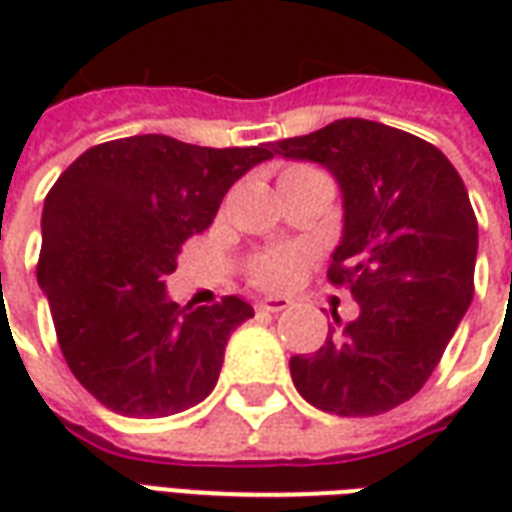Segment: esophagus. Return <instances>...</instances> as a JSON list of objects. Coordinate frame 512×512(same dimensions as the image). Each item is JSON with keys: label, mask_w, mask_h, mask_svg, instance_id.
Here are the masks:
<instances>
[{"label": "esophagus", "mask_w": 512, "mask_h": 512, "mask_svg": "<svg viewBox=\"0 0 512 512\" xmlns=\"http://www.w3.org/2000/svg\"><path fill=\"white\" fill-rule=\"evenodd\" d=\"M255 307L263 312H282L290 307V299H285V296H266V299L257 301Z\"/></svg>", "instance_id": "esophagus-1"}]
</instances>
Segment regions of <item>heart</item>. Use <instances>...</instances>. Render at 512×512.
Segmentation results:
<instances>
[{
  "label": "heart",
  "instance_id": "b5f03b06",
  "mask_svg": "<svg viewBox=\"0 0 512 512\" xmlns=\"http://www.w3.org/2000/svg\"><path fill=\"white\" fill-rule=\"evenodd\" d=\"M290 172H304V167L288 169L285 175ZM301 266H304V252L299 249H271L252 263V279L263 288H282L299 277Z\"/></svg>",
  "mask_w": 512,
  "mask_h": 512
}]
</instances>
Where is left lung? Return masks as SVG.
Masks as SVG:
<instances>
[{
	"mask_svg": "<svg viewBox=\"0 0 512 512\" xmlns=\"http://www.w3.org/2000/svg\"><path fill=\"white\" fill-rule=\"evenodd\" d=\"M271 147L340 183L329 279L359 304L345 326L334 315L321 351L290 359L293 384L337 417L384 414L425 386L472 304L477 219L466 186L439 147L362 117Z\"/></svg>",
	"mask_w": 512,
	"mask_h": 512,
	"instance_id": "1",
	"label": "left lung"
}]
</instances>
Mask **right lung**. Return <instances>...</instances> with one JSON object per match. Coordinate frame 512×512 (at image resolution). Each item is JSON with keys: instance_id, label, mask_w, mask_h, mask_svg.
I'll list each match as a JSON object with an SVG mask.
<instances>
[{"instance_id": "obj_1", "label": "right lung", "mask_w": 512, "mask_h": 512, "mask_svg": "<svg viewBox=\"0 0 512 512\" xmlns=\"http://www.w3.org/2000/svg\"><path fill=\"white\" fill-rule=\"evenodd\" d=\"M268 158L266 145L139 134L90 147L51 186L38 285L65 362L101 406L153 419L211 395L224 345L255 310L238 296L180 307L164 279L227 189Z\"/></svg>"}]
</instances>
